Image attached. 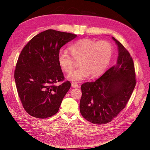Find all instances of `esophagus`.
<instances>
[{
  "label": "esophagus",
  "instance_id": "34e87169",
  "mask_svg": "<svg viewBox=\"0 0 150 150\" xmlns=\"http://www.w3.org/2000/svg\"><path fill=\"white\" fill-rule=\"evenodd\" d=\"M71 85H72V87L74 88H79V85H78L76 83H75V82H72V83H71Z\"/></svg>",
  "mask_w": 150,
  "mask_h": 150
}]
</instances>
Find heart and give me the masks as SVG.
Here are the masks:
<instances>
[{
    "instance_id": "obj_1",
    "label": "heart",
    "mask_w": 150,
    "mask_h": 150,
    "mask_svg": "<svg viewBox=\"0 0 150 150\" xmlns=\"http://www.w3.org/2000/svg\"><path fill=\"white\" fill-rule=\"evenodd\" d=\"M69 51L75 61H79L80 68L70 73L67 78L70 80L81 81L89 75L91 78H96L105 72L111 59L113 48L108 42H97L83 38L71 45ZM74 59L66 52L58 54L59 66L66 73H70L73 70Z\"/></svg>"
}]
</instances>
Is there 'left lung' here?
Wrapping results in <instances>:
<instances>
[{"instance_id": "8db88e82", "label": "left lung", "mask_w": 150, "mask_h": 150, "mask_svg": "<svg viewBox=\"0 0 150 150\" xmlns=\"http://www.w3.org/2000/svg\"><path fill=\"white\" fill-rule=\"evenodd\" d=\"M118 47L117 64L98 79L81 85L80 110L86 120L97 125L111 122L129 100L136 84L133 60L114 37Z\"/></svg>"}]
</instances>
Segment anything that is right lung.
<instances>
[{
    "mask_svg": "<svg viewBox=\"0 0 150 150\" xmlns=\"http://www.w3.org/2000/svg\"><path fill=\"white\" fill-rule=\"evenodd\" d=\"M75 34L47 30L23 47L14 71V80L23 108L30 115L46 119L57 114L71 84L64 80L58 56Z\"/></svg>",
    "mask_w": 150,
    "mask_h": 150,
    "instance_id": "right-lung-1",
    "label": "right lung"
}]
</instances>
